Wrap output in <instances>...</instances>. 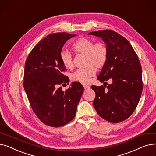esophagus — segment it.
Masks as SVG:
<instances>
[{
    "mask_svg": "<svg viewBox=\"0 0 156 156\" xmlns=\"http://www.w3.org/2000/svg\"><path fill=\"white\" fill-rule=\"evenodd\" d=\"M83 87H84L85 90H87V89H88V88H90V86L87 85H83Z\"/></svg>",
    "mask_w": 156,
    "mask_h": 156,
    "instance_id": "1",
    "label": "esophagus"
}]
</instances>
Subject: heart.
<instances>
[{
    "label": "heart",
    "instance_id": "1",
    "mask_svg": "<svg viewBox=\"0 0 156 156\" xmlns=\"http://www.w3.org/2000/svg\"><path fill=\"white\" fill-rule=\"evenodd\" d=\"M73 50L76 53L83 54L87 55L86 65L88 67L79 69L71 74L73 81L82 84L88 83L90 79L95 74V68H102L108 59V51L105 44L94 42L90 39L81 37L72 44ZM60 59L66 68L73 67V55L66 50H62L60 53Z\"/></svg>",
    "mask_w": 156,
    "mask_h": 156
}]
</instances>
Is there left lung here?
<instances>
[{"mask_svg":"<svg viewBox=\"0 0 156 156\" xmlns=\"http://www.w3.org/2000/svg\"><path fill=\"white\" fill-rule=\"evenodd\" d=\"M101 38L106 45L108 59L97 79L107 87L92 86L95 92L93 105L98 114L109 122L117 123L128 118L140 101L142 89V67L128 41L112 30L89 33Z\"/></svg>","mask_w":156,"mask_h":156,"instance_id":"1","label":"left lung"}]
</instances>
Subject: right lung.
Returning a JSON list of instances; mask_svg holds the SVG:
<instances>
[{"label": "right lung", "mask_w": 156, "mask_h": 156, "mask_svg": "<svg viewBox=\"0 0 156 156\" xmlns=\"http://www.w3.org/2000/svg\"><path fill=\"white\" fill-rule=\"evenodd\" d=\"M75 36L65 32L47 35L33 48L24 65L23 86L31 107L41 121L52 127L75 118L84 91L79 82H72L65 92L60 87L69 81L62 74L66 68L60 53L66 42Z\"/></svg>", "instance_id": "right-lung-1"}]
</instances>
